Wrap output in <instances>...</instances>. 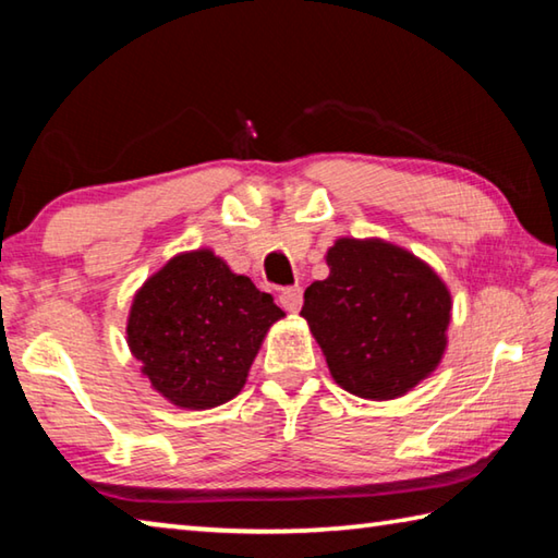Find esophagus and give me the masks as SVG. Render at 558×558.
<instances>
[{"instance_id":"obj_1","label":"esophagus","mask_w":558,"mask_h":558,"mask_svg":"<svg viewBox=\"0 0 558 558\" xmlns=\"http://www.w3.org/2000/svg\"><path fill=\"white\" fill-rule=\"evenodd\" d=\"M278 300H280L282 310H288V313H298V310L302 307V288L300 286H292V288L280 290Z\"/></svg>"}]
</instances>
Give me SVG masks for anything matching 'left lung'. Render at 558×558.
Instances as JSON below:
<instances>
[{
  "label": "left lung",
  "instance_id": "obj_1",
  "mask_svg": "<svg viewBox=\"0 0 558 558\" xmlns=\"http://www.w3.org/2000/svg\"><path fill=\"white\" fill-rule=\"evenodd\" d=\"M327 266L329 278L305 290L300 315L335 381L374 401L411 391L446 349V286L426 263L381 241L339 239Z\"/></svg>",
  "mask_w": 558,
  "mask_h": 558
}]
</instances>
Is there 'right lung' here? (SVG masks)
Returning a JSON list of instances; mask_svg holds the SVG:
<instances>
[{"label":"right lung","instance_id":"add662e5","mask_svg":"<svg viewBox=\"0 0 558 558\" xmlns=\"http://www.w3.org/2000/svg\"><path fill=\"white\" fill-rule=\"evenodd\" d=\"M282 310L211 251L177 256L135 295L128 344L155 389L182 409H214L243 389Z\"/></svg>","mask_w":558,"mask_h":558}]
</instances>
